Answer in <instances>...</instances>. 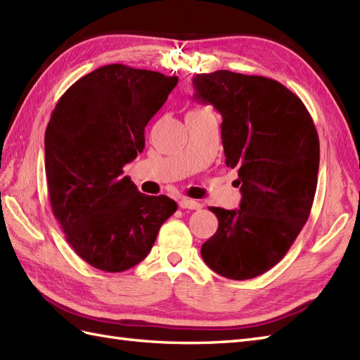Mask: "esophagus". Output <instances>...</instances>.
Instances as JSON below:
<instances>
[{"mask_svg":"<svg viewBox=\"0 0 360 360\" xmlns=\"http://www.w3.org/2000/svg\"><path fill=\"white\" fill-rule=\"evenodd\" d=\"M178 204H179L181 208H188V210H199V208L202 207V205L198 202V200L187 199V198H181Z\"/></svg>","mask_w":360,"mask_h":360,"instance_id":"34e87169","label":"esophagus"}]
</instances>
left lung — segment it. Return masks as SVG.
I'll use <instances>...</instances> for the list:
<instances>
[{
  "mask_svg": "<svg viewBox=\"0 0 360 360\" xmlns=\"http://www.w3.org/2000/svg\"><path fill=\"white\" fill-rule=\"evenodd\" d=\"M195 98L222 115L225 164L236 169V210L219 221L200 256L224 278L244 281L285 256L311 212L319 136L304 103L281 82L230 70L196 75Z\"/></svg>",
  "mask_w": 360,
  "mask_h": 360,
  "instance_id": "left-lung-1",
  "label": "left lung"
}]
</instances>
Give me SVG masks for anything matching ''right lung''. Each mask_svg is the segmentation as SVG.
Returning a JSON list of instances; mask_svg holds the SVG:
<instances>
[{"instance_id":"add662e5","label":"right lung","mask_w":360,"mask_h":360,"mask_svg":"<svg viewBox=\"0 0 360 360\" xmlns=\"http://www.w3.org/2000/svg\"><path fill=\"white\" fill-rule=\"evenodd\" d=\"M176 77L108 64L67 89L44 136L46 176L67 242L98 270L125 271L146 259L173 199L138 191L122 167L144 150V130Z\"/></svg>"}]
</instances>
